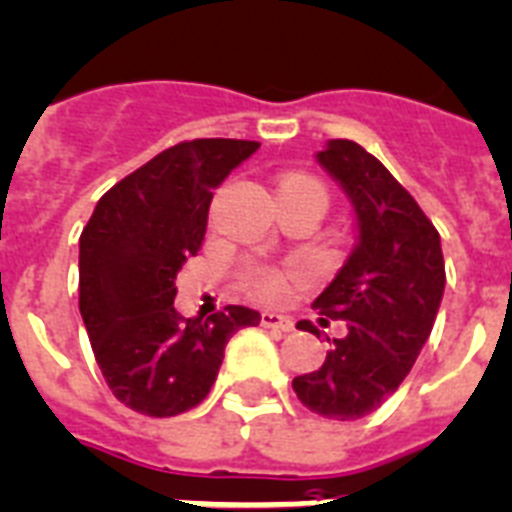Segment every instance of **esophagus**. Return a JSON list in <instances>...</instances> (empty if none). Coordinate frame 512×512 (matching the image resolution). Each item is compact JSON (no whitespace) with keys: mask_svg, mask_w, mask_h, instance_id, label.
<instances>
[{"mask_svg":"<svg viewBox=\"0 0 512 512\" xmlns=\"http://www.w3.org/2000/svg\"><path fill=\"white\" fill-rule=\"evenodd\" d=\"M261 327L277 329V332H290V329H293V322H290L287 316L274 314V311H264V314H261Z\"/></svg>","mask_w":512,"mask_h":512,"instance_id":"1","label":"esophagus"}]
</instances>
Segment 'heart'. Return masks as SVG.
Wrapping results in <instances>:
<instances>
[{"label":"heart","mask_w":512,"mask_h":512,"mask_svg":"<svg viewBox=\"0 0 512 512\" xmlns=\"http://www.w3.org/2000/svg\"><path fill=\"white\" fill-rule=\"evenodd\" d=\"M285 185H314V188H322V185L314 183L311 177L301 175L285 177L280 188H285ZM240 287H243L251 298H256V301L277 303L282 301L287 293V274L277 272L272 266L248 264L243 266V272H240Z\"/></svg>","instance_id":"b5f03b06"}]
</instances>
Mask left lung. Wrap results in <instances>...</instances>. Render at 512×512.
<instances>
[{
  "label": "left lung",
  "instance_id": "obj_1",
  "mask_svg": "<svg viewBox=\"0 0 512 512\" xmlns=\"http://www.w3.org/2000/svg\"><path fill=\"white\" fill-rule=\"evenodd\" d=\"M316 159L356 209L358 246L314 301L348 335L293 390L308 411L353 421L377 411L413 369L445 293V259L437 227L377 156L335 138ZM301 329L319 332L311 322Z\"/></svg>",
  "mask_w": 512,
  "mask_h": 512
}]
</instances>
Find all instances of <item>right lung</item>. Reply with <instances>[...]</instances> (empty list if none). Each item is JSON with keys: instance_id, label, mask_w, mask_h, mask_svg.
I'll return each instance as SVG.
<instances>
[{"instance_id": "obj_1", "label": "right lung", "mask_w": 512, "mask_h": 512, "mask_svg": "<svg viewBox=\"0 0 512 512\" xmlns=\"http://www.w3.org/2000/svg\"><path fill=\"white\" fill-rule=\"evenodd\" d=\"M256 141L196 138L170 146L99 198L80 232V316L120 403L167 418L196 408L225 345L259 311L227 306L209 319L175 311L177 272L204 243L209 204Z\"/></svg>"}]
</instances>
